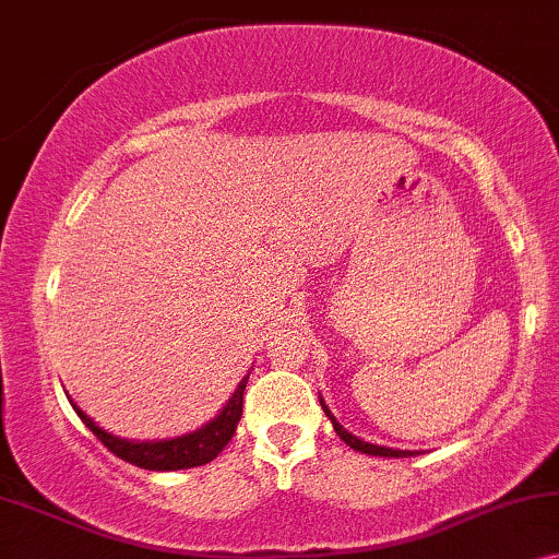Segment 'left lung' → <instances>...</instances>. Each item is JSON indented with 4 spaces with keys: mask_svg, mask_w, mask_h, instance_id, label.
<instances>
[{
    "mask_svg": "<svg viewBox=\"0 0 559 559\" xmlns=\"http://www.w3.org/2000/svg\"><path fill=\"white\" fill-rule=\"evenodd\" d=\"M319 403H321V411L326 413V418L332 420V426L336 430V436H340L344 443H347L349 448H355V451L359 453H367V455H380V459H407V455H418V451H400V448H390V445H377V443H369V440H361L357 436H352L347 428L342 426L340 420L334 418V413L329 411V405L324 403V397L319 395Z\"/></svg>",
    "mask_w": 559,
    "mask_h": 559,
    "instance_id": "left-lung-1",
    "label": "left lung"
}]
</instances>
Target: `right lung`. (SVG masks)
Wrapping results in <instances>:
<instances>
[{"label":"right lung","instance_id":"obj_1","mask_svg":"<svg viewBox=\"0 0 559 559\" xmlns=\"http://www.w3.org/2000/svg\"><path fill=\"white\" fill-rule=\"evenodd\" d=\"M248 374L238 382V388H235L230 400H227L223 411H219L215 418L204 423L202 428L192 430V433L175 436V438L131 440V438L114 436L100 428L96 420L88 418V415H85L73 400H70V405H73L78 418L85 423V428L93 430V436H96L108 451L119 455V459L146 471H182V468L204 466V463L217 459V453L230 443V438L235 433V428H238L240 415H242V392H246Z\"/></svg>","mask_w":559,"mask_h":559}]
</instances>
